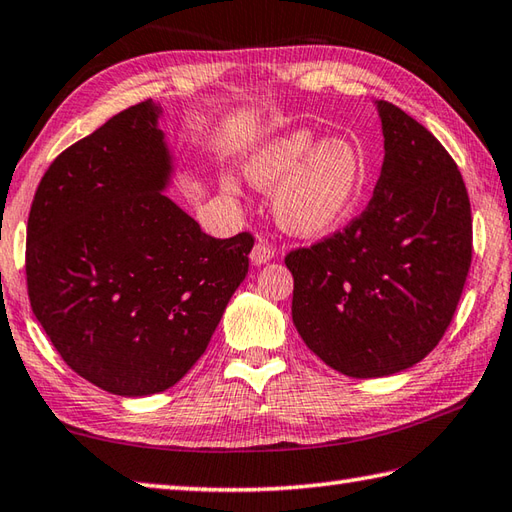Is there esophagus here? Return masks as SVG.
Returning <instances> with one entry per match:
<instances>
[{"label": "esophagus", "mask_w": 512, "mask_h": 512, "mask_svg": "<svg viewBox=\"0 0 512 512\" xmlns=\"http://www.w3.org/2000/svg\"><path fill=\"white\" fill-rule=\"evenodd\" d=\"M273 257H275V248L270 246L266 239H259V242L253 246V253H250V259H253V264L257 266L270 262Z\"/></svg>", "instance_id": "34e87169"}]
</instances>
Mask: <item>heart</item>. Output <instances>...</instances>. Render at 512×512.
Instances as JSON below:
<instances>
[{"instance_id": "heart-1", "label": "heart", "mask_w": 512, "mask_h": 512, "mask_svg": "<svg viewBox=\"0 0 512 512\" xmlns=\"http://www.w3.org/2000/svg\"><path fill=\"white\" fill-rule=\"evenodd\" d=\"M250 182L275 188V215L290 233L317 235L335 226L362 193L366 170L359 150L342 137L317 144L310 128H293L250 157ZM233 193L235 184L226 179Z\"/></svg>"}]
</instances>
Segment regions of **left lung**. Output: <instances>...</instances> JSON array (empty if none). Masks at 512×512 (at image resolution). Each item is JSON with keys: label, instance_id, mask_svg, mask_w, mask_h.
<instances>
[{"label": "left lung", "instance_id": "left-lung-1", "mask_svg": "<svg viewBox=\"0 0 512 512\" xmlns=\"http://www.w3.org/2000/svg\"><path fill=\"white\" fill-rule=\"evenodd\" d=\"M384 164L362 215L295 248L293 324L337 373L406 370L453 322L473 259V217L455 159L402 108L379 102Z\"/></svg>", "mask_w": 512, "mask_h": 512}]
</instances>
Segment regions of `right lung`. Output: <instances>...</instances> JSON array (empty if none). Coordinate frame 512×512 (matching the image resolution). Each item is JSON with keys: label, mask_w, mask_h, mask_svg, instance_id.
<instances>
[{"label": "right lung", "mask_w": 512, "mask_h": 512, "mask_svg": "<svg viewBox=\"0 0 512 512\" xmlns=\"http://www.w3.org/2000/svg\"><path fill=\"white\" fill-rule=\"evenodd\" d=\"M157 115L146 99L59 153L26 230L37 322L79 377L122 397L162 393L193 368L255 244L206 235L162 193Z\"/></svg>", "instance_id": "1"}]
</instances>
